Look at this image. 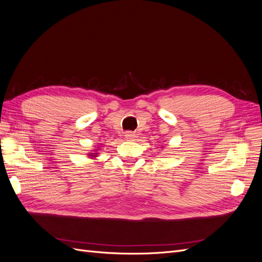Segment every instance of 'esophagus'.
Returning <instances> with one entry per match:
<instances>
[{"label":"esophagus","instance_id":"obj_1","mask_svg":"<svg viewBox=\"0 0 262 262\" xmlns=\"http://www.w3.org/2000/svg\"><path fill=\"white\" fill-rule=\"evenodd\" d=\"M125 138H126L127 140H134V139L136 138V134H135V133H132V132L126 133V134H125Z\"/></svg>","mask_w":262,"mask_h":262}]
</instances>
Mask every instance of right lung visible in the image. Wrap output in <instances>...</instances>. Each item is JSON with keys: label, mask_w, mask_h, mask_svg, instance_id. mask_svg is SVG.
Returning <instances> with one entry per match:
<instances>
[{"label": "right lung", "mask_w": 262, "mask_h": 262, "mask_svg": "<svg viewBox=\"0 0 262 262\" xmlns=\"http://www.w3.org/2000/svg\"><path fill=\"white\" fill-rule=\"evenodd\" d=\"M100 150V149H94V150H92V152H89L88 154V156L90 157V158H95V157H98V155H99V151Z\"/></svg>", "instance_id": "right-lung-1"}]
</instances>
